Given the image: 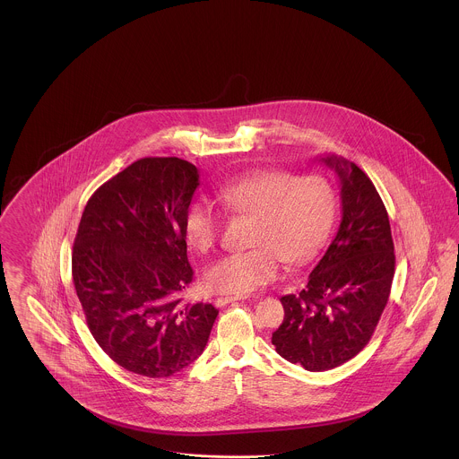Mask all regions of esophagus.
<instances>
[{
    "instance_id": "obj_1",
    "label": "esophagus",
    "mask_w": 459,
    "mask_h": 459,
    "mask_svg": "<svg viewBox=\"0 0 459 459\" xmlns=\"http://www.w3.org/2000/svg\"><path fill=\"white\" fill-rule=\"evenodd\" d=\"M240 299H244V297H238V295H227V297H219L217 300H215V304L221 307V306H227V304H230V302H236V300H240Z\"/></svg>"
}]
</instances>
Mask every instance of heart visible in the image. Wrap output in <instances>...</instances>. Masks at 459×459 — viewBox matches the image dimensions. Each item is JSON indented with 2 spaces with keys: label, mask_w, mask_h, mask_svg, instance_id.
Here are the masks:
<instances>
[{
  "label": "heart",
  "mask_w": 459,
  "mask_h": 459,
  "mask_svg": "<svg viewBox=\"0 0 459 459\" xmlns=\"http://www.w3.org/2000/svg\"><path fill=\"white\" fill-rule=\"evenodd\" d=\"M225 212L253 219L247 251L221 257L206 273V287L221 294L247 295L273 281L281 261L299 266L321 253L333 230L336 193L321 174H300L280 167L253 169L219 189ZM221 213L208 198L189 203L184 232L191 246L215 247Z\"/></svg>",
  "instance_id": "obj_1"
}]
</instances>
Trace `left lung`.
I'll list each match as a JSON object with an SVG mask.
<instances>
[{
    "label": "left lung",
    "mask_w": 459,
    "mask_h": 459,
    "mask_svg": "<svg viewBox=\"0 0 459 459\" xmlns=\"http://www.w3.org/2000/svg\"><path fill=\"white\" fill-rule=\"evenodd\" d=\"M342 181V223L307 285L281 297L283 323L272 343L311 372L342 366L366 347L385 311L394 276V244L376 186L359 165L323 159Z\"/></svg>",
    "instance_id": "1"
}]
</instances>
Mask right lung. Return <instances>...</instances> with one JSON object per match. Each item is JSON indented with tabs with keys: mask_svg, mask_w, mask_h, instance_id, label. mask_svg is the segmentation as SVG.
<instances>
[{
	"mask_svg": "<svg viewBox=\"0 0 459 459\" xmlns=\"http://www.w3.org/2000/svg\"><path fill=\"white\" fill-rule=\"evenodd\" d=\"M198 169L145 157L102 184L74 236L72 275L99 347L129 372L169 377L206 347L219 311L184 304L193 281L184 215Z\"/></svg>",
	"mask_w": 459,
	"mask_h": 459,
	"instance_id": "add662e5",
	"label": "right lung"
}]
</instances>
